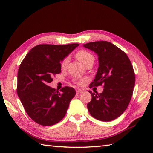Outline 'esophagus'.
<instances>
[{"instance_id": "1", "label": "esophagus", "mask_w": 153, "mask_h": 153, "mask_svg": "<svg viewBox=\"0 0 153 153\" xmlns=\"http://www.w3.org/2000/svg\"><path fill=\"white\" fill-rule=\"evenodd\" d=\"M76 93H77V94H80V93H83V91H82V89H77V90H76Z\"/></svg>"}]
</instances>
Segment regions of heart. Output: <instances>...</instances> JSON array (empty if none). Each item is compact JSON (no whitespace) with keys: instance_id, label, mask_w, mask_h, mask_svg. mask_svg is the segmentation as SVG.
<instances>
[{"instance_id":"obj_1","label":"heart","mask_w":153,"mask_h":153,"mask_svg":"<svg viewBox=\"0 0 153 153\" xmlns=\"http://www.w3.org/2000/svg\"><path fill=\"white\" fill-rule=\"evenodd\" d=\"M76 57L77 59H78L84 65H85L90 61H92V60L94 61L93 55L91 53H90L89 52L85 50H81L79 52H77V53L76 54ZM68 60H69V58L68 57L64 58L61 63L62 68H64L66 67V64L68 62Z\"/></svg>"}]
</instances>
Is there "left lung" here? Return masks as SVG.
Listing matches in <instances>:
<instances>
[{"label": "left lung", "mask_w": 153, "mask_h": 153, "mask_svg": "<svg viewBox=\"0 0 153 153\" xmlns=\"http://www.w3.org/2000/svg\"><path fill=\"white\" fill-rule=\"evenodd\" d=\"M83 47L98 56L99 68L89 87L104 85L103 91L92 93L87 104L90 114L103 122H109L122 115L131 99L135 77L127 54L108 41H95Z\"/></svg>", "instance_id": "left-lung-1"}]
</instances>
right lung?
<instances>
[{
	"instance_id": "right-lung-1",
	"label": "right lung",
	"mask_w": 153,
	"mask_h": 153,
	"mask_svg": "<svg viewBox=\"0 0 153 153\" xmlns=\"http://www.w3.org/2000/svg\"><path fill=\"white\" fill-rule=\"evenodd\" d=\"M79 45H39L22 62L18 73V95L28 116L39 124L53 126L66 115L76 91L66 86L59 93L48 83L53 80V75L60 73V62Z\"/></svg>"
}]
</instances>
